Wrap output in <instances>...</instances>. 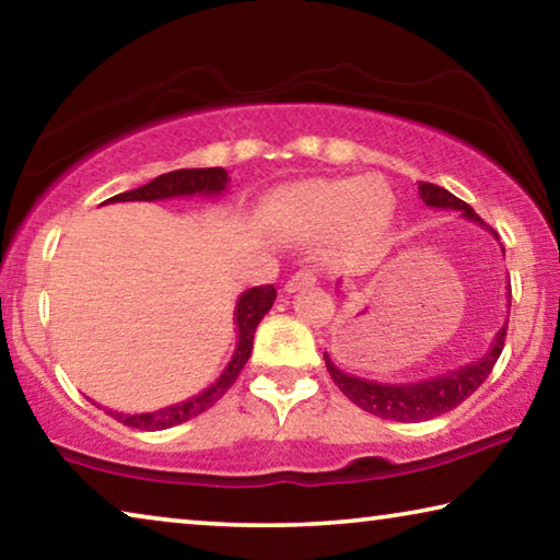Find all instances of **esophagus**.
<instances>
[{"label":"esophagus","mask_w":560,"mask_h":560,"mask_svg":"<svg viewBox=\"0 0 560 560\" xmlns=\"http://www.w3.org/2000/svg\"><path fill=\"white\" fill-rule=\"evenodd\" d=\"M314 283H316L314 271L303 269V271H296V273H293V277L287 281V287H283V291H287V293H296V291H301V289L314 287Z\"/></svg>","instance_id":"esophagus-1"}]
</instances>
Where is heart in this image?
Segmentation results:
<instances>
[{"label":"heart","instance_id":"obj_1","mask_svg":"<svg viewBox=\"0 0 560 560\" xmlns=\"http://www.w3.org/2000/svg\"><path fill=\"white\" fill-rule=\"evenodd\" d=\"M395 210L390 187L375 177L303 179L273 192L264 212L281 234L314 240L326 234L328 257L371 244L385 232Z\"/></svg>","mask_w":560,"mask_h":560}]
</instances>
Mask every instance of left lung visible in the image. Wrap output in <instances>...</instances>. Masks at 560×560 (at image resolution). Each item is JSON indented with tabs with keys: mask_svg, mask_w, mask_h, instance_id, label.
I'll list each match as a JSON object with an SVG mask.
<instances>
[{
	"mask_svg": "<svg viewBox=\"0 0 560 560\" xmlns=\"http://www.w3.org/2000/svg\"><path fill=\"white\" fill-rule=\"evenodd\" d=\"M417 192H420L422 202L428 207H434V210L462 212L464 220L477 222L479 226H485V230L494 234V230H491L489 224L481 222V217L474 212L467 202H462L459 197H454L444 187L420 183L417 185ZM506 306H511V287L506 291ZM506 324H509V318H506ZM506 324L499 328V334L494 336V340H491L489 350L481 358L471 360V363H467V365L454 368V371L428 377V381H417V383H395L393 385V383L365 381V377H358V375L340 371L334 360H330L328 353H324V358H326L328 373H330V377H334V383L340 387V393H343L350 402H355L360 410L371 412L375 417H383V420L422 422V420H432V417H440L444 412L454 410V407L462 405L481 383L487 381L491 368H494V363L501 355V350H504Z\"/></svg>",
	"mask_w": 560,
	"mask_h": 560,
	"instance_id": "obj_1",
	"label": "left lung"
}]
</instances>
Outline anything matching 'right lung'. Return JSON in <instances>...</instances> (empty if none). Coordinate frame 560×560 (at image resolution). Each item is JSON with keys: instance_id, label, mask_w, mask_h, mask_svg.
I'll return each instance as SVG.
<instances>
[{"instance_id": "right-lung-1", "label": "right lung", "mask_w": 560, "mask_h": 560, "mask_svg": "<svg viewBox=\"0 0 560 560\" xmlns=\"http://www.w3.org/2000/svg\"><path fill=\"white\" fill-rule=\"evenodd\" d=\"M226 185H230V177H226L224 167H192V170H173V173H165L155 177L153 183H148L138 189H130V192H120L110 197L103 205L108 202H158V200H173V197H220L226 192ZM277 301V289L273 287H254L246 289L240 299H236L234 308V326H236V348L232 353V360L226 363L222 375L217 381L205 387L202 393L187 397L183 402L160 407L153 412H118V410H106L110 417H116L118 422L128 424V428L136 430H167L175 428V424H183L192 417L202 415L205 410L220 400V397L230 390L232 383L240 377L242 368L252 355L254 348V334H257L259 320L269 314V308ZM98 405V402H93ZM101 407V405H98Z\"/></svg>"}]
</instances>
